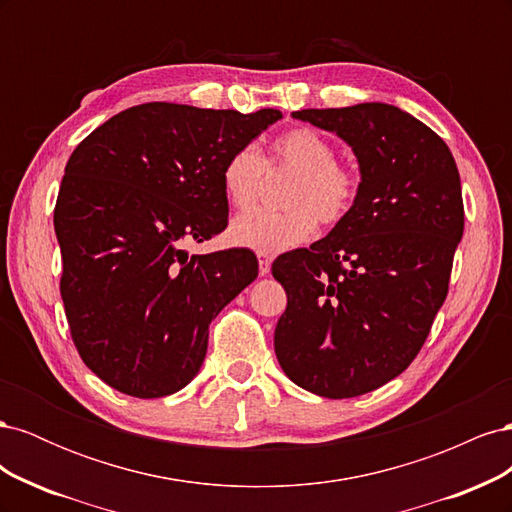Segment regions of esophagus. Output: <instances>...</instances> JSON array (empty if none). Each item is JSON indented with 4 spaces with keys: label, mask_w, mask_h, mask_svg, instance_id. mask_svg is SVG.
<instances>
[{
    "label": "esophagus",
    "mask_w": 512,
    "mask_h": 512,
    "mask_svg": "<svg viewBox=\"0 0 512 512\" xmlns=\"http://www.w3.org/2000/svg\"><path fill=\"white\" fill-rule=\"evenodd\" d=\"M258 271L260 275H269L271 271V256L265 252H258Z\"/></svg>",
    "instance_id": "obj_1"
}]
</instances>
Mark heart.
Segmentation results:
<instances>
[{
    "label": "heart",
    "instance_id": "b5f03b06",
    "mask_svg": "<svg viewBox=\"0 0 512 512\" xmlns=\"http://www.w3.org/2000/svg\"><path fill=\"white\" fill-rule=\"evenodd\" d=\"M335 147L314 128H292L271 143L262 160L256 147L243 145L228 153L222 170V192L230 207L245 211L260 196L265 168L290 170L284 183L282 209L245 213L228 230L230 243L247 250L277 254L307 241L318 228L342 222L359 194V175L335 160Z\"/></svg>",
    "mask_w": 512,
    "mask_h": 512
}]
</instances>
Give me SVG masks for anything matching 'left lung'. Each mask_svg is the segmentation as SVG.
<instances>
[{
  "instance_id": "left-lung-1",
  "label": "left lung",
  "mask_w": 512,
  "mask_h": 512,
  "mask_svg": "<svg viewBox=\"0 0 512 512\" xmlns=\"http://www.w3.org/2000/svg\"><path fill=\"white\" fill-rule=\"evenodd\" d=\"M292 117L344 138L361 183L327 237L273 262L288 297L275 354L301 389L356 397L414 361L446 299L463 235L459 170L442 138L393 104Z\"/></svg>"
}]
</instances>
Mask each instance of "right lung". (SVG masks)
<instances>
[{"label":"right lung","instance_id":"1","mask_svg":"<svg viewBox=\"0 0 512 512\" xmlns=\"http://www.w3.org/2000/svg\"><path fill=\"white\" fill-rule=\"evenodd\" d=\"M275 108L213 111L147 102L121 111L72 151L55 205L61 299L83 363L141 397L181 391L207 354L209 324L250 286V250L188 256L228 224L220 170Z\"/></svg>","mask_w":512,"mask_h":512}]
</instances>
